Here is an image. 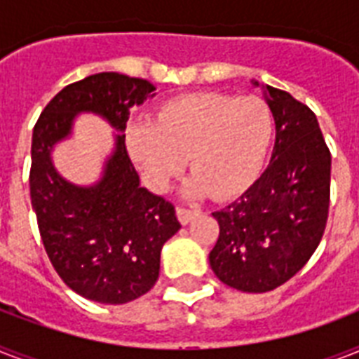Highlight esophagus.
Instances as JSON below:
<instances>
[{"label":"esophagus","mask_w":359,"mask_h":359,"mask_svg":"<svg viewBox=\"0 0 359 359\" xmlns=\"http://www.w3.org/2000/svg\"><path fill=\"white\" fill-rule=\"evenodd\" d=\"M197 212L196 210H188V208H182V207H177V218H179V222L182 225L190 224L191 219L196 218Z\"/></svg>","instance_id":"1"}]
</instances>
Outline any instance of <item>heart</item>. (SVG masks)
Here are the masks:
<instances>
[{"label": "heart", "mask_w": 359, "mask_h": 359, "mask_svg": "<svg viewBox=\"0 0 359 359\" xmlns=\"http://www.w3.org/2000/svg\"><path fill=\"white\" fill-rule=\"evenodd\" d=\"M272 134V111L262 98L205 93L163 104L152 123L130 126L126 143L154 191L168 188L188 156L194 173L186 196L229 199L257 179Z\"/></svg>", "instance_id": "1"}]
</instances>
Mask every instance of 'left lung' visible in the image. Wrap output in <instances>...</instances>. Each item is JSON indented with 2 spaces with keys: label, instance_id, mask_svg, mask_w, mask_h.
Masks as SVG:
<instances>
[{
  "label": "left lung",
  "instance_id": "obj_1",
  "mask_svg": "<svg viewBox=\"0 0 359 359\" xmlns=\"http://www.w3.org/2000/svg\"><path fill=\"white\" fill-rule=\"evenodd\" d=\"M261 87L273 115L276 143L264 173L212 212L219 236L208 255L219 281L242 292H268L315 253L330 207L332 156L311 109L289 93Z\"/></svg>",
  "mask_w": 359,
  "mask_h": 359
}]
</instances>
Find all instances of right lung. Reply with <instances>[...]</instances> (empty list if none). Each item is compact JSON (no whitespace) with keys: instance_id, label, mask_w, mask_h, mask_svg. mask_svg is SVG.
I'll return each mask as SVG.
<instances>
[{"instance_id":"right-lung-1","label":"right lung","mask_w":359,"mask_h":359,"mask_svg":"<svg viewBox=\"0 0 359 359\" xmlns=\"http://www.w3.org/2000/svg\"><path fill=\"white\" fill-rule=\"evenodd\" d=\"M156 87L141 78L100 72L70 83L50 100L33 130L29 190L42 244L76 294L119 306L154 287L163 244L180 229L175 207L141 188L124 145L130 109ZM98 114L116 130L101 179L74 185L53 165L78 114Z\"/></svg>"}]
</instances>
